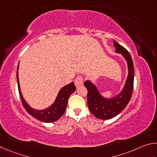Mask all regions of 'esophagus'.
Here are the masks:
<instances>
[{"label": "esophagus", "instance_id": "1", "mask_svg": "<svg viewBox=\"0 0 157 157\" xmlns=\"http://www.w3.org/2000/svg\"><path fill=\"white\" fill-rule=\"evenodd\" d=\"M83 83V77L81 76H78L76 78L75 80H74V84L76 87H80L81 86H82Z\"/></svg>", "mask_w": 157, "mask_h": 157}]
</instances>
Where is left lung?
<instances>
[{
  "instance_id": "left-lung-1",
  "label": "left lung",
  "mask_w": 157,
  "mask_h": 157,
  "mask_svg": "<svg viewBox=\"0 0 157 157\" xmlns=\"http://www.w3.org/2000/svg\"><path fill=\"white\" fill-rule=\"evenodd\" d=\"M116 52L121 54L128 63V75L125 86L119 94L111 98L103 97L97 87L90 81H86L84 86L87 90V105L90 112L98 119L107 120L116 117L122 112L130 101L133 91L134 70L132 59L128 51L114 40Z\"/></svg>"
}]
</instances>
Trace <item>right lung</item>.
Wrapping results in <instances>:
<instances>
[{
  "instance_id": "obj_1",
  "label": "right lung",
  "mask_w": 157,
  "mask_h": 157,
  "mask_svg": "<svg viewBox=\"0 0 157 157\" xmlns=\"http://www.w3.org/2000/svg\"><path fill=\"white\" fill-rule=\"evenodd\" d=\"M16 78H17L18 82L19 95H20L22 104H23L25 109L35 119L45 123L54 122L59 120L63 116V114L65 113L66 108H67L68 98L76 90V86H74L73 82L67 85V86H64L60 89L59 93H58L56 100L52 105L47 109H43V110H38V109L31 108L27 103L25 100L24 99L23 95H22L18 80V65L17 67V71H16Z\"/></svg>"
}]
</instances>
